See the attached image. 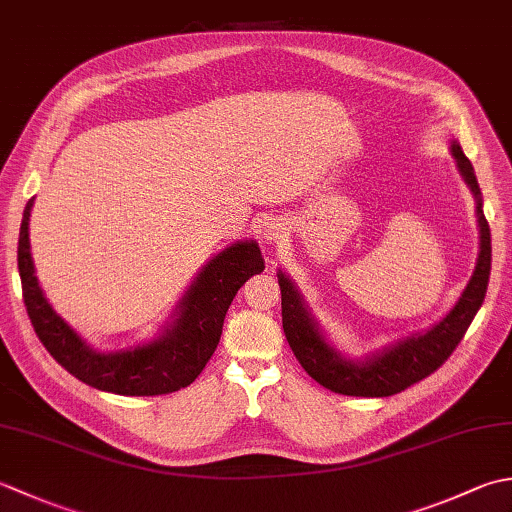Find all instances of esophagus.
I'll return each instance as SVG.
<instances>
[{
  "instance_id": "obj_1",
  "label": "esophagus",
  "mask_w": 512,
  "mask_h": 512,
  "mask_svg": "<svg viewBox=\"0 0 512 512\" xmlns=\"http://www.w3.org/2000/svg\"><path fill=\"white\" fill-rule=\"evenodd\" d=\"M284 237V228L277 222H266L264 226V239L266 242H279V239Z\"/></svg>"
}]
</instances>
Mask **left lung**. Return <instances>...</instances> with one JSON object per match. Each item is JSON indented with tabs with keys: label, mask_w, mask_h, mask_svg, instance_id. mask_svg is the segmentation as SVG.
<instances>
[{
	"label": "left lung",
	"mask_w": 512,
	"mask_h": 512,
	"mask_svg": "<svg viewBox=\"0 0 512 512\" xmlns=\"http://www.w3.org/2000/svg\"><path fill=\"white\" fill-rule=\"evenodd\" d=\"M451 156L475 198V215L477 226H480V255H477L475 270L460 299L447 312V317L431 325L429 330L396 341L385 350L365 356L363 361H352L325 339L317 319L310 314L306 301L290 277L281 270L277 273L281 288V323H284L290 350L295 352L301 367L319 385L334 391V394L383 398L394 396L418 380L427 378L458 347L484 303L488 275H491V228H488L484 217L482 191L471 160L464 156L462 147L455 140L451 143Z\"/></svg>",
	"instance_id": "8db88e82"
}]
</instances>
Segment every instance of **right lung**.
Returning <instances> with one entry per match:
<instances>
[{
  "label": "right lung",
  "instance_id": "obj_1",
  "mask_svg": "<svg viewBox=\"0 0 512 512\" xmlns=\"http://www.w3.org/2000/svg\"><path fill=\"white\" fill-rule=\"evenodd\" d=\"M19 228L17 266L24 303L39 341L61 367L85 385L121 396H160L191 385L209 363L222 336L224 317L237 290L264 270L255 239L226 246L195 277L178 303L171 323L154 341L116 352H99L85 343L48 303L30 255V211Z\"/></svg>",
  "mask_w": 512,
  "mask_h": 512
}]
</instances>
